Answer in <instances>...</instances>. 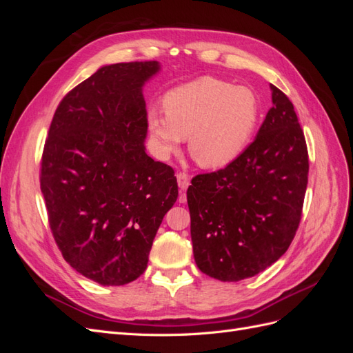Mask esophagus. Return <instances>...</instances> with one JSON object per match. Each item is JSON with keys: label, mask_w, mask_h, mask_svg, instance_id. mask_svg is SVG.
<instances>
[{"label": "esophagus", "mask_w": 353, "mask_h": 353, "mask_svg": "<svg viewBox=\"0 0 353 353\" xmlns=\"http://www.w3.org/2000/svg\"><path fill=\"white\" fill-rule=\"evenodd\" d=\"M176 181H178V187H179L181 191H185V190L188 188V185H190V178H188V175L179 172V174L176 175Z\"/></svg>", "instance_id": "esophagus-1"}]
</instances>
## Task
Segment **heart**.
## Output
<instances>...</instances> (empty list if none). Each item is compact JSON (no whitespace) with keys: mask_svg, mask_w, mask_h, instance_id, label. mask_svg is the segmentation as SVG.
<instances>
[{"mask_svg":"<svg viewBox=\"0 0 353 353\" xmlns=\"http://www.w3.org/2000/svg\"><path fill=\"white\" fill-rule=\"evenodd\" d=\"M165 114L147 113V128L162 159L188 148L206 169H222L244 153L261 116V104L249 87H234L216 78H199L170 90L163 97Z\"/></svg>","mask_w":353,"mask_h":353,"instance_id":"b5f03b06","label":"heart"}]
</instances>
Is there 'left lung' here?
<instances>
[{"instance_id":"obj_1","label":"left lung","mask_w":353,"mask_h":353,"mask_svg":"<svg viewBox=\"0 0 353 353\" xmlns=\"http://www.w3.org/2000/svg\"><path fill=\"white\" fill-rule=\"evenodd\" d=\"M272 108L236 162L187 190L194 261L221 281L265 271L290 245L302 216L307 150L292 101L270 85Z\"/></svg>"}]
</instances>
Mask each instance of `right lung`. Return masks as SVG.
<instances>
[{"instance_id": "obj_1", "label": "right lung", "mask_w": 353, "mask_h": 353, "mask_svg": "<svg viewBox=\"0 0 353 353\" xmlns=\"http://www.w3.org/2000/svg\"><path fill=\"white\" fill-rule=\"evenodd\" d=\"M159 61L101 66L61 100L41 163V191L63 258L101 285L137 280L178 197L174 169L145 153L143 88Z\"/></svg>"}]
</instances>
